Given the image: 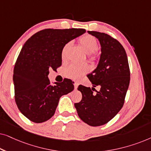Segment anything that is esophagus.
Here are the masks:
<instances>
[{
	"label": "esophagus",
	"mask_w": 151,
	"mask_h": 151,
	"mask_svg": "<svg viewBox=\"0 0 151 151\" xmlns=\"http://www.w3.org/2000/svg\"><path fill=\"white\" fill-rule=\"evenodd\" d=\"M78 85H79V83L78 82L74 81V88H75V89H77Z\"/></svg>",
	"instance_id": "34e87169"
}]
</instances>
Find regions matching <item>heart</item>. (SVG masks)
I'll list each match as a JSON object with an SVG mask.
<instances>
[{"label":"heart","instance_id":"heart-1","mask_svg":"<svg viewBox=\"0 0 151 151\" xmlns=\"http://www.w3.org/2000/svg\"><path fill=\"white\" fill-rule=\"evenodd\" d=\"M80 42L86 53H91L89 59L91 62H95L98 59V55L96 53H93L97 50L98 47V43L96 39L93 36L90 35H84L80 38ZM70 43H67L64 46L62 50V57L65 58L66 51L69 46ZM88 66L86 64H76L71 63L65 68V74L67 77L72 78H78L87 72Z\"/></svg>","mask_w":151,"mask_h":151}]
</instances>
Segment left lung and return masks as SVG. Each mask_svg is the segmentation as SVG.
<instances>
[{
	"label": "left lung",
	"mask_w": 151,
	"mask_h": 151,
	"mask_svg": "<svg viewBox=\"0 0 151 151\" xmlns=\"http://www.w3.org/2000/svg\"><path fill=\"white\" fill-rule=\"evenodd\" d=\"M88 33L100 41L102 53L98 67L87 76L93 87L78 86L82 98L74 105L84 122L98 127L109 122L122 108L130 82V69L127 53L119 41L104 33ZM96 86L101 87L98 92L94 88Z\"/></svg>",
	"instance_id": "obj_1"
}]
</instances>
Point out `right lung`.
<instances>
[{
  "label": "right lung",
  "mask_w": 151,
  "mask_h": 151,
  "mask_svg": "<svg viewBox=\"0 0 151 151\" xmlns=\"http://www.w3.org/2000/svg\"><path fill=\"white\" fill-rule=\"evenodd\" d=\"M85 32L84 29H45L24 43L14 66L13 80L16 105L29 120H48L60 97L74 89L71 80L52 84L48 75L49 70L61 66L64 46Z\"/></svg>",
  "instance_id": "right-lung-1"
}]
</instances>
